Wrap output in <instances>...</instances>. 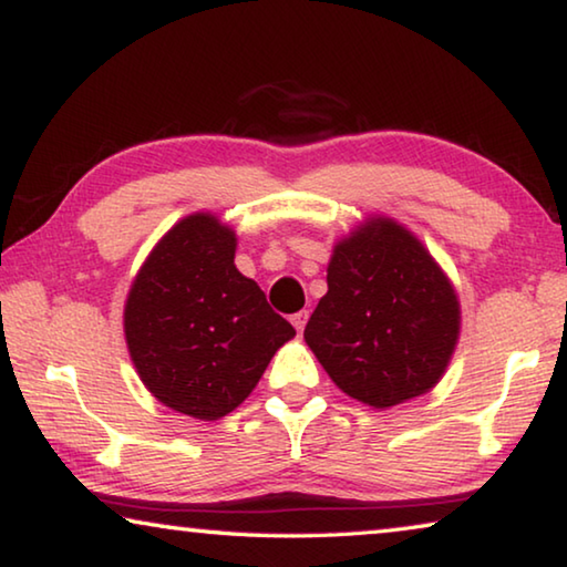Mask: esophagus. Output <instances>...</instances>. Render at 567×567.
Returning <instances> with one entry per match:
<instances>
[{
  "instance_id": "34e87169",
  "label": "esophagus",
  "mask_w": 567,
  "mask_h": 567,
  "mask_svg": "<svg viewBox=\"0 0 567 567\" xmlns=\"http://www.w3.org/2000/svg\"><path fill=\"white\" fill-rule=\"evenodd\" d=\"M292 324H295V330H297V332H302V330H305V324H307V310L295 312V315H292Z\"/></svg>"
}]
</instances>
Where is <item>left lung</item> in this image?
Returning <instances> with one entry per match:
<instances>
[{"label":"left lung","instance_id":"left-lung-1","mask_svg":"<svg viewBox=\"0 0 567 567\" xmlns=\"http://www.w3.org/2000/svg\"><path fill=\"white\" fill-rule=\"evenodd\" d=\"M457 338L455 287L408 227L375 215L334 243L305 342L342 392L375 410L425 395Z\"/></svg>","mask_w":567,"mask_h":567}]
</instances>
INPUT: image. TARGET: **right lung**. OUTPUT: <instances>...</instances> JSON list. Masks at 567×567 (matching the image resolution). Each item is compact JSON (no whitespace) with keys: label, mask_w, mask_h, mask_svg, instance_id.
Returning a JSON list of instances; mask_svg holds the SVG:
<instances>
[{"label":"right lung","mask_w":567,"mask_h":567,"mask_svg":"<svg viewBox=\"0 0 567 567\" xmlns=\"http://www.w3.org/2000/svg\"><path fill=\"white\" fill-rule=\"evenodd\" d=\"M237 235L195 213L147 255L124 302V340L140 380L162 405L219 420L260 382L295 328L235 267Z\"/></svg>","instance_id":"1"}]
</instances>
